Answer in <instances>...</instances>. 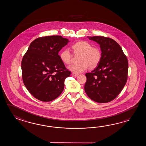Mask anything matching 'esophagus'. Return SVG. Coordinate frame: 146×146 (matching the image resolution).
I'll list each match as a JSON object with an SVG mask.
<instances>
[{"label":"esophagus","mask_w":146,"mask_h":146,"mask_svg":"<svg viewBox=\"0 0 146 146\" xmlns=\"http://www.w3.org/2000/svg\"><path fill=\"white\" fill-rule=\"evenodd\" d=\"M72 75L73 76H74V77H77L79 75V74H74V73H72Z\"/></svg>","instance_id":"1"}]
</instances>
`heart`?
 I'll list each match as a JSON object with an SVG mask.
<instances>
[{
	"instance_id": "b5f03b06",
	"label": "heart",
	"mask_w": 146,
	"mask_h": 146,
	"mask_svg": "<svg viewBox=\"0 0 146 146\" xmlns=\"http://www.w3.org/2000/svg\"><path fill=\"white\" fill-rule=\"evenodd\" d=\"M74 55H80V62L69 66L68 68L74 74L84 72L89 67L93 69L99 65L102 58V52L99 47L92 46L91 44L85 40L79 41L72 46ZM60 58L65 64L72 63L73 55L69 50L65 49L60 54Z\"/></svg>"
}]
</instances>
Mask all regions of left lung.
Here are the masks:
<instances>
[{"instance_id":"1","label":"left lung","mask_w":146,"mask_h":146,"mask_svg":"<svg viewBox=\"0 0 146 146\" xmlns=\"http://www.w3.org/2000/svg\"><path fill=\"white\" fill-rule=\"evenodd\" d=\"M88 37L99 44L102 58L93 71L86 74L84 90L94 101L109 102L115 99L127 82V57L120 45L111 38L102 36Z\"/></svg>"}]
</instances>
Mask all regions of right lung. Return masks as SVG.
I'll list each match as a JSON object with an SVG mask.
<instances>
[{"label": "right lung", "instance_id": "1", "mask_svg": "<svg viewBox=\"0 0 146 146\" xmlns=\"http://www.w3.org/2000/svg\"><path fill=\"white\" fill-rule=\"evenodd\" d=\"M69 42L62 36L53 35L38 37L30 44L22 58V79L35 98L49 102L62 93L65 80L71 72L58 53Z\"/></svg>", "mask_w": 146, "mask_h": 146}]
</instances>
